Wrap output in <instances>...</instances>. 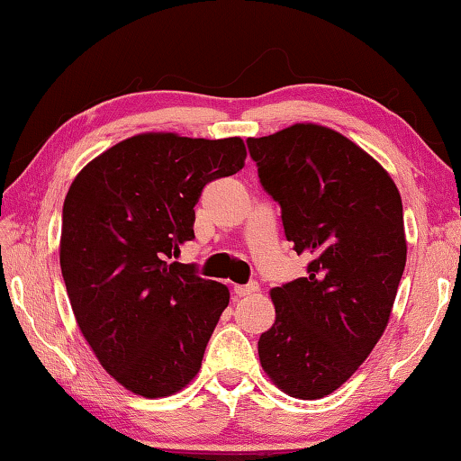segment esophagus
<instances>
[{"instance_id":"obj_1","label":"esophagus","mask_w":461,"mask_h":461,"mask_svg":"<svg viewBox=\"0 0 461 461\" xmlns=\"http://www.w3.org/2000/svg\"><path fill=\"white\" fill-rule=\"evenodd\" d=\"M258 291V283H248V285H236L233 286V293L238 296H249Z\"/></svg>"}]
</instances>
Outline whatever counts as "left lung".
Instances as JSON below:
<instances>
[{
	"mask_svg": "<svg viewBox=\"0 0 461 461\" xmlns=\"http://www.w3.org/2000/svg\"><path fill=\"white\" fill-rule=\"evenodd\" d=\"M248 148L286 240L311 258L307 276L270 291L262 370L288 396L323 399L360 368L393 313L407 262L401 193L378 160L319 123L248 138Z\"/></svg>",
	"mask_w": 461,
	"mask_h": 461,
	"instance_id": "obj_1",
	"label": "left lung"
}]
</instances>
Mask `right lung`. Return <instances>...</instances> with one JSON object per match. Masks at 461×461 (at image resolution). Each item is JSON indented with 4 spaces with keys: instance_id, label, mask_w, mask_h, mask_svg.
Segmentation results:
<instances>
[{
    "instance_id": "add662e5",
    "label": "right lung",
    "mask_w": 461,
    "mask_h": 461,
    "mask_svg": "<svg viewBox=\"0 0 461 461\" xmlns=\"http://www.w3.org/2000/svg\"><path fill=\"white\" fill-rule=\"evenodd\" d=\"M241 138L146 131L83 167L62 207L60 268L77 325L115 382L146 399L197 376L228 286L170 258L194 238L203 186L236 175Z\"/></svg>"
}]
</instances>
